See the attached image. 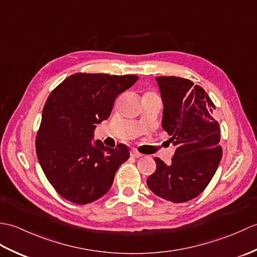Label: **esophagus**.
<instances>
[{
  "mask_svg": "<svg viewBox=\"0 0 257 257\" xmlns=\"http://www.w3.org/2000/svg\"><path fill=\"white\" fill-rule=\"evenodd\" d=\"M130 156L134 157V158H140L143 155L139 154V152H137L136 150H132V151H130Z\"/></svg>",
  "mask_w": 257,
  "mask_h": 257,
  "instance_id": "34e87169",
  "label": "esophagus"
}]
</instances>
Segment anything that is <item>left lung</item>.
Instances as JSON below:
<instances>
[{"mask_svg":"<svg viewBox=\"0 0 257 257\" xmlns=\"http://www.w3.org/2000/svg\"><path fill=\"white\" fill-rule=\"evenodd\" d=\"M163 103L162 128L176 147L171 162L156 158L147 185L156 195L181 203L194 199L214 176L222 158L220 125L205 90L176 76L156 77Z\"/></svg>","mask_w":257,"mask_h":257,"instance_id":"8db88e82","label":"left lung"}]
</instances>
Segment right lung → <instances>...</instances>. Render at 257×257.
<instances>
[{
    "label": "right lung",
    "instance_id": "add662e5",
    "mask_svg": "<svg viewBox=\"0 0 257 257\" xmlns=\"http://www.w3.org/2000/svg\"><path fill=\"white\" fill-rule=\"evenodd\" d=\"M139 79L136 75L69 76L48 96L36 137V155L48 181L63 198L87 204L105 195L127 146L108 148L94 140L96 124L108 119L114 99Z\"/></svg>",
    "mask_w": 257,
    "mask_h": 257
}]
</instances>
